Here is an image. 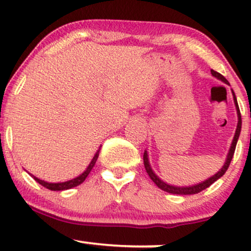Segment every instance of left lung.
Here are the masks:
<instances>
[{"label": "left lung", "mask_w": 251, "mask_h": 251, "mask_svg": "<svg viewBox=\"0 0 251 251\" xmlns=\"http://www.w3.org/2000/svg\"><path fill=\"white\" fill-rule=\"evenodd\" d=\"M211 75H212L213 77H216L217 79L222 80V81H223V83L227 84V85H229V81L225 79V78L221 75V73L213 71V70H211ZM232 96H233V102H235L236 110H237L238 123H237V128H236V131H235V136H233L232 143H231V146H230L229 153H227L226 160H225L223 167H222L221 170L217 172L215 176H210L209 179H206V180H205V181H202V182H199V184L192 185V186H174V185H170V184H167V182H165V181H163V180L160 179L155 173H154V171L151 170V163H149L147 151H145V153H143V163H145V168H146V171H147L149 178L153 180L154 184H155L157 187L161 188L162 191H166V192L173 193V194H196V193L201 192L202 190H205V188H207L209 186H211V185H212L213 182L217 181V180L221 178V176H224V173H225V172H226L227 168H229L230 162H231V160H232V157H233V153H235L236 145H237V141H238L239 134H241V128H242L241 112H239L237 100H236L235 92H233V91H232Z\"/></svg>", "instance_id": "8db88e82"}]
</instances>
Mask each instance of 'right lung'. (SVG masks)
Instances as JSON below:
<instances>
[{
	"instance_id": "obj_1",
	"label": "right lung",
	"mask_w": 251,
	"mask_h": 251,
	"mask_svg": "<svg viewBox=\"0 0 251 251\" xmlns=\"http://www.w3.org/2000/svg\"><path fill=\"white\" fill-rule=\"evenodd\" d=\"M100 148L98 149L97 153L95 154L94 157H92L91 162L89 163L88 168H86V170L84 171L80 176H78L77 178H73L71 180H67V181H64V182H47V181H44V180H40L39 178H36V176H32L34 178L36 182H39V184L42 185V186L49 188V190H50V191H64V190H69V188L75 187V186H78V185H80L81 182L86 179V176H89V173L91 172L92 168H94L95 163H96V161H97V157H98V155H100Z\"/></svg>"
}]
</instances>
